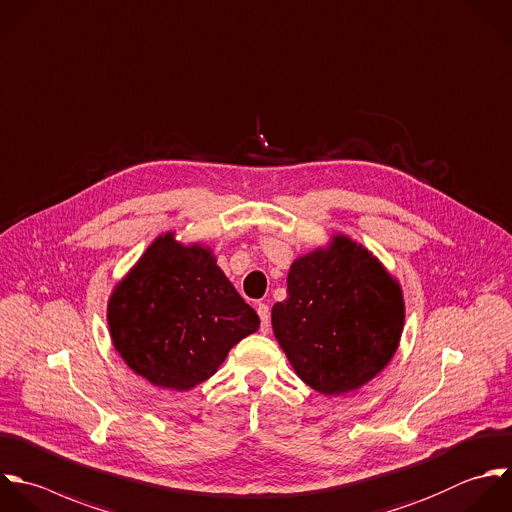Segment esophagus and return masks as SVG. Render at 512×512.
<instances>
[{"label": "esophagus", "instance_id": "esophagus-1", "mask_svg": "<svg viewBox=\"0 0 512 512\" xmlns=\"http://www.w3.org/2000/svg\"><path fill=\"white\" fill-rule=\"evenodd\" d=\"M257 313H259V319H261V333H269V327H271V313H269V305L259 303V305H257Z\"/></svg>", "mask_w": 512, "mask_h": 512}]
</instances>
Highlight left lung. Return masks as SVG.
I'll return each instance as SVG.
<instances>
[{
    "label": "left lung",
    "instance_id": "obj_1",
    "mask_svg": "<svg viewBox=\"0 0 512 512\" xmlns=\"http://www.w3.org/2000/svg\"><path fill=\"white\" fill-rule=\"evenodd\" d=\"M403 293L383 265L345 235L297 259L287 299L275 303V337L297 375L323 395L369 383L397 351Z\"/></svg>",
    "mask_w": 512,
    "mask_h": 512
}]
</instances>
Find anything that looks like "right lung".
Returning a JSON list of instances; mask_svg holds the SVG:
<instances>
[{"mask_svg": "<svg viewBox=\"0 0 512 512\" xmlns=\"http://www.w3.org/2000/svg\"><path fill=\"white\" fill-rule=\"evenodd\" d=\"M109 331L123 361L149 383L187 391L209 379L229 349L259 329L211 253L181 247L171 233L153 241L115 287Z\"/></svg>", "mask_w": 512, "mask_h": 512, "instance_id": "add662e5", "label": "right lung"}]
</instances>
